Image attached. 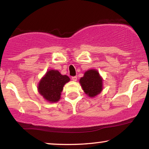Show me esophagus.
Masks as SVG:
<instances>
[{
	"label": "esophagus",
	"mask_w": 149,
	"mask_h": 149,
	"mask_svg": "<svg viewBox=\"0 0 149 149\" xmlns=\"http://www.w3.org/2000/svg\"><path fill=\"white\" fill-rule=\"evenodd\" d=\"M72 80L73 81H77V77H72Z\"/></svg>",
	"instance_id": "obj_1"
}]
</instances>
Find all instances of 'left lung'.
Instances as JSON below:
<instances>
[{
  "label": "left lung",
  "instance_id": "obj_1",
  "mask_svg": "<svg viewBox=\"0 0 149 149\" xmlns=\"http://www.w3.org/2000/svg\"><path fill=\"white\" fill-rule=\"evenodd\" d=\"M85 94L94 97L102 92L103 89V79L95 69H90L84 73L79 81Z\"/></svg>",
  "mask_w": 149,
  "mask_h": 149
}]
</instances>
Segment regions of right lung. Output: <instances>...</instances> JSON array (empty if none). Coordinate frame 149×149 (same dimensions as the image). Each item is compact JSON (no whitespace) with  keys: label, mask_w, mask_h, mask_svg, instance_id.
Wrapping results in <instances>:
<instances>
[{"label":"right lung","mask_w":149,"mask_h":149,"mask_svg":"<svg viewBox=\"0 0 149 149\" xmlns=\"http://www.w3.org/2000/svg\"><path fill=\"white\" fill-rule=\"evenodd\" d=\"M70 80L67 75H62L58 70H49L38 82V91L48 102H57L64 85Z\"/></svg>","instance_id":"add662e5"}]
</instances>
